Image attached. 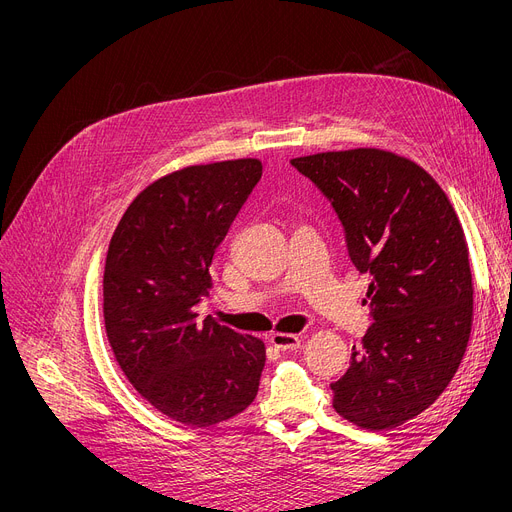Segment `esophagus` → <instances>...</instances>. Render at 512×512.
<instances>
[{
	"label": "esophagus",
	"mask_w": 512,
	"mask_h": 512,
	"mask_svg": "<svg viewBox=\"0 0 512 512\" xmlns=\"http://www.w3.org/2000/svg\"><path fill=\"white\" fill-rule=\"evenodd\" d=\"M269 343H271L275 349L292 351V349H298V347H300V337L288 335V333H273V335L269 337Z\"/></svg>",
	"instance_id": "34e87169"
}]
</instances>
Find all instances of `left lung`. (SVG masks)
<instances>
[{
	"mask_svg": "<svg viewBox=\"0 0 512 512\" xmlns=\"http://www.w3.org/2000/svg\"><path fill=\"white\" fill-rule=\"evenodd\" d=\"M337 212L347 251L369 273L374 324L345 376L335 410L369 431L394 429L429 408L466 353L474 286L459 218L414 161L380 149L292 159Z\"/></svg>",
	"mask_w": 512,
	"mask_h": 512,
	"instance_id": "left-lung-1",
	"label": "left lung"
}]
</instances>
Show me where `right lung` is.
<instances>
[{
	"instance_id": "obj_1",
	"label": "right lung",
	"mask_w": 512,
	"mask_h": 512,
	"mask_svg": "<svg viewBox=\"0 0 512 512\" xmlns=\"http://www.w3.org/2000/svg\"><path fill=\"white\" fill-rule=\"evenodd\" d=\"M261 173L259 159L173 171L132 200L108 247L104 320L114 357L138 394L188 427L228 421L259 390L263 341L198 320L196 304Z\"/></svg>"
}]
</instances>
